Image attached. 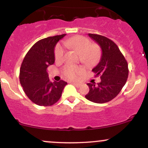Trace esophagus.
I'll return each instance as SVG.
<instances>
[{"label": "esophagus", "instance_id": "34e87169", "mask_svg": "<svg viewBox=\"0 0 148 148\" xmlns=\"http://www.w3.org/2000/svg\"><path fill=\"white\" fill-rule=\"evenodd\" d=\"M72 84H74V86H76V87H80L81 86V84H79V83H76V82H72Z\"/></svg>", "mask_w": 148, "mask_h": 148}]
</instances>
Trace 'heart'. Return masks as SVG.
<instances>
[{"label":"heart","mask_w":148,"mask_h":148,"mask_svg":"<svg viewBox=\"0 0 148 148\" xmlns=\"http://www.w3.org/2000/svg\"><path fill=\"white\" fill-rule=\"evenodd\" d=\"M64 45L79 54L80 59L88 65L95 64L101 56V51L98 45H92L87 37L77 35L67 39ZM64 50L60 45H57L54 51V57L56 61H62L64 58ZM85 68L75 64H66L62 68L63 75L71 80L77 79L84 74Z\"/></svg>","instance_id":"heart-1"}]
</instances>
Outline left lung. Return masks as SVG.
<instances>
[{
	"label": "left lung",
	"instance_id": "obj_1",
	"mask_svg": "<svg viewBox=\"0 0 148 148\" xmlns=\"http://www.w3.org/2000/svg\"><path fill=\"white\" fill-rule=\"evenodd\" d=\"M88 35L99 44L102 51L100 62L92 69L95 76H100L101 82L97 85L88 84L90 90L85 97L92 102L106 103L114 99L126 84L128 64L114 42L97 34Z\"/></svg>",
	"mask_w": 148,
	"mask_h": 148
}]
</instances>
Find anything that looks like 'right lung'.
Returning <instances> with one entry per match:
<instances>
[{
    "instance_id": "right-lung-1",
    "label": "right lung",
    "mask_w": 148,
    "mask_h": 148,
    "mask_svg": "<svg viewBox=\"0 0 148 148\" xmlns=\"http://www.w3.org/2000/svg\"><path fill=\"white\" fill-rule=\"evenodd\" d=\"M65 34L39 40L28 51L22 62L20 84L27 97L39 106H52L60 99L67 82H51L47 67L55 62L54 47Z\"/></svg>"
}]
</instances>
